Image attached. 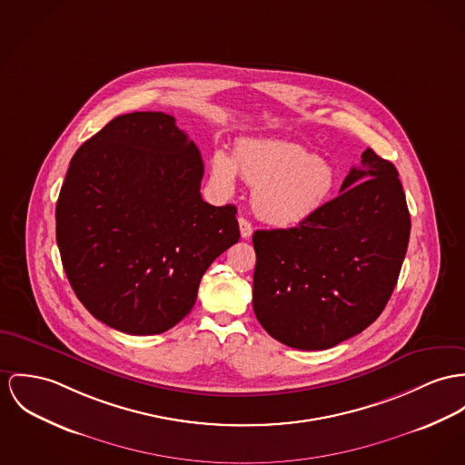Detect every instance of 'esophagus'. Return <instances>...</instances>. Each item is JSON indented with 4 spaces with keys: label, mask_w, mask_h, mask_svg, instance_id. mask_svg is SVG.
<instances>
[{
    "label": "esophagus",
    "mask_w": 465,
    "mask_h": 465,
    "mask_svg": "<svg viewBox=\"0 0 465 465\" xmlns=\"http://www.w3.org/2000/svg\"><path fill=\"white\" fill-rule=\"evenodd\" d=\"M239 228H241L242 239H250L251 233H252V224L246 217H239Z\"/></svg>",
    "instance_id": "34e87169"
}]
</instances>
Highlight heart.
Listing matches in <instances>:
<instances>
[{"instance_id":"heart-1","label":"heart","mask_w":465,"mask_h":465,"mask_svg":"<svg viewBox=\"0 0 465 465\" xmlns=\"http://www.w3.org/2000/svg\"><path fill=\"white\" fill-rule=\"evenodd\" d=\"M237 172L254 189L252 209L274 226H295L313 217L336 189L334 168L297 143L250 140L235 148L233 157L217 150L213 180L226 193L233 191Z\"/></svg>"}]
</instances>
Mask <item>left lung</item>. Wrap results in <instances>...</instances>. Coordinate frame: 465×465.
<instances>
[{
    "mask_svg": "<svg viewBox=\"0 0 465 465\" xmlns=\"http://www.w3.org/2000/svg\"><path fill=\"white\" fill-rule=\"evenodd\" d=\"M340 193L295 228L252 233L254 315L293 349H331L377 321L407 252L411 215L393 163L366 148Z\"/></svg>",
    "mask_w": 465,
    "mask_h": 465,
    "instance_id": "1",
    "label": "left lung"
}]
</instances>
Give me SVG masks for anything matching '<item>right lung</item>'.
<instances>
[{"label":"right lung","instance_id":"right-lung-1","mask_svg":"<svg viewBox=\"0 0 465 465\" xmlns=\"http://www.w3.org/2000/svg\"><path fill=\"white\" fill-rule=\"evenodd\" d=\"M203 161L172 114L113 118L72 157L56 242L83 306L127 334H159L194 306L202 276L239 242L233 205L203 202Z\"/></svg>","mask_w":465,"mask_h":465}]
</instances>
